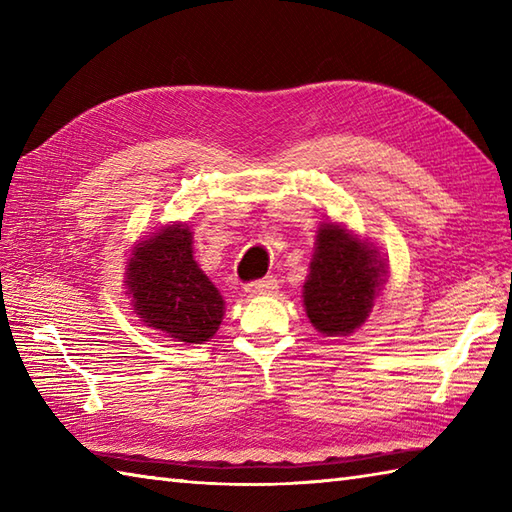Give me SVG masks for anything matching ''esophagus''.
Instances as JSON below:
<instances>
[{
    "label": "esophagus",
    "instance_id": "1",
    "mask_svg": "<svg viewBox=\"0 0 512 512\" xmlns=\"http://www.w3.org/2000/svg\"><path fill=\"white\" fill-rule=\"evenodd\" d=\"M277 290V279L275 277H264L257 281H250L246 286V292L250 297H259V295H270V292Z\"/></svg>",
    "mask_w": 512,
    "mask_h": 512
}]
</instances>
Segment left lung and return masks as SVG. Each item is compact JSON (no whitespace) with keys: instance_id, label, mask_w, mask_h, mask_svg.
Returning <instances> with one entry per match:
<instances>
[{"instance_id":"8db88e82","label":"left lung","mask_w":512,"mask_h":512,"mask_svg":"<svg viewBox=\"0 0 512 512\" xmlns=\"http://www.w3.org/2000/svg\"><path fill=\"white\" fill-rule=\"evenodd\" d=\"M385 275V262L367 239H358L336 222L321 224L303 284V306L314 330L347 336L361 328Z\"/></svg>"}]
</instances>
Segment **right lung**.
Here are the masks:
<instances>
[{"label":"right lung","instance_id":"right-lung-1","mask_svg":"<svg viewBox=\"0 0 512 512\" xmlns=\"http://www.w3.org/2000/svg\"><path fill=\"white\" fill-rule=\"evenodd\" d=\"M187 224H167L143 239L125 268L138 319L182 343H204L224 317V299L193 259Z\"/></svg>","mask_w":512,"mask_h":512}]
</instances>
